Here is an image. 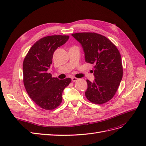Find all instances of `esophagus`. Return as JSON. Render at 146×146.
<instances>
[{"label": "esophagus", "instance_id": "esophagus-1", "mask_svg": "<svg viewBox=\"0 0 146 146\" xmlns=\"http://www.w3.org/2000/svg\"><path fill=\"white\" fill-rule=\"evenodd\" d=\"M78 80V78L76 77H72V82H76Z\"/></svg>", "mask_w": 146, "mask_h": 146}]
</instances>
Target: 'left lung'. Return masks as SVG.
Instances as JSON below:
<instances>
[{
    "label": "left lung",
    "mask_w": 146,
    "mask_h": 146,
    "mask_svg": "<svg viewBox=\"0 0 146 146\" xmlns=\"http://www.w3.org/2000/svg\"><path fill=\"white\" fill-rule=\"evenodd\" d=\"M72 36L80 42L85 61L93 64V82L87 80L85 96L91 102L103 104L115 95L123 76L120 52L116 46L103 35L91 32L76 33Z\"/></svg>",
    "instance_id": "left-lung-1"
}]
</instances>
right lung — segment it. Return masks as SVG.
Instances as JSON below:
<instances>
[{"label":"right lung","mask_w":146,"mask_h":146,"mask_svg":"<svg viewBox=\"0 0 146 146\" xmlns=\"http://www.w3.org/2000/svg\"><path fill=\"white\" fill-rule=\"evenodd\" d=\"M69 38L68 35L44 37L34 44L24 58L23 68L25 88L30 98L42 109L51 110L58 107L62 102L64 89L71 82V78L59 80L47 72L55 50Z\"/></svg>","instance_id":"1"}]
</instances>
